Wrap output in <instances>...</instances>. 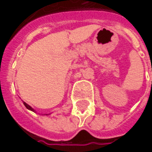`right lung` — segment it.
I'll return each mask as SVG.
<instances>
[{"mask_svg":"<svg viewBox=\"0 0 152 152\" xmlns=\"http://www.w3.org/2000/svg\"><path fill=\"white\" fill-rule=\"evenodd\" d=\"M23 104H24V106H25V107H26L28 109H29V110H31V111H34V109H33V108L31 107L29 105H28V104H27V103H25V102H23Z\"/></svg>","mask_w":152,"mask_h":152,"instance_id":"1","label":"right lung"}]
</instances>
